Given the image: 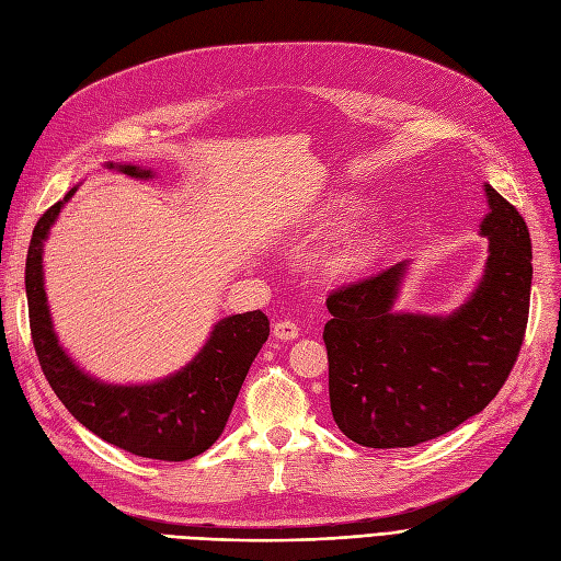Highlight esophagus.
Listing matches in <instances>:
<instances>
[{
	"instance_id": "obj_1",
	"label": "esophagus",
	"mask_w": 561,
	"mask_h": 561,
	"mask_svg": "<svg viewBox=\"0 0 561 561\" xmlns=\"http://www.w3.org/2000/svg\"><path fill=\"white\" fill-rule=\"evenodd\" d=\"M274 336L280 341H293L299 336V327L293 320H278L274 322Z\"/></svg>"
}]
</instances>
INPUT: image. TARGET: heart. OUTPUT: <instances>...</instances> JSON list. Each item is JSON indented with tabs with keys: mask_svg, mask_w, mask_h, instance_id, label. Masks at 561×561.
I'll return each instance as SVG.
<instances>
[{
	"mask_svg": "<svg viewBox=\"0 0 561 561\" xmlns=\"http://www.w3.org/2000/svg\"><path fill=\"white\" fill-rule=\"evenodd\" d=\"M359 260H364V253H351V255H347V264H357Z\"/></svg>",
	"mask_w": 561,
	"mask_h": 561,
	"instance_id": "1",
	"label": "heart"
}]
</instances>
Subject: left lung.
Wrapping results in <instances>:
<instances>
[{
    "label": "left lung",
    "mask_w": 561,
    "mask_h": 561,
    "mask_svg": "<svg viewBox=\"0 0 561 561\" xmlns=\"http://www.w3.org/2000/svg\"><path fill=\"white\" fill-rule=\"evenodd\" d=\"M485 276L453 316L392 313L405 264L332 289L324 324L339 430L366 448H411L459 427L504 388L531 297L525 218L492 185Z\"/></svg>",
    "instance_id": "left-lung-1"
}]
</instances>
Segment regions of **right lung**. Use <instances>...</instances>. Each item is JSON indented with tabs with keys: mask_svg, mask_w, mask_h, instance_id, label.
I'll use <instances>...</instances> for the list:
<instances>
[{
	"mask_svg": "<svg viewBox=\"0 0 561 561\" xmlns=\"http://www.w3.org/2000/svg\"><path fill=\"white\" fill-rule=\"evenodd\" d=\"M121 171L134 179L152 176L150 169L129 164ZM73 192L76 187L38 218L27 250L30 332L42 371L67 411L111 446L162 461L197 457L222 434L250 364L268 336V318L250 311L220 320L202 353L183 371L160 382L123 388L92 380L73 366L55 339L42 274L48 229Z\"/></svg>",
	"mask_w": 561,
	"mask_h": 561,
	"instance_id": "add662e5",
	"label": "right lung"
}]
</instances>
